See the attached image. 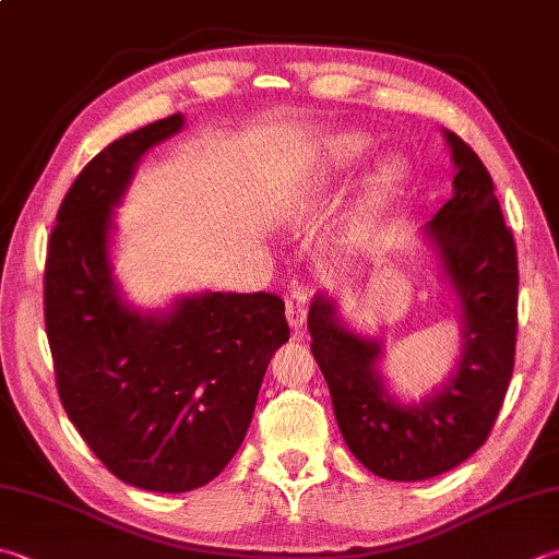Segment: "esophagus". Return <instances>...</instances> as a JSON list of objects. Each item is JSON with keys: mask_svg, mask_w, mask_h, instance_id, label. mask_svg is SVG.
I'll use <instances>...</instances> for the list:
<instances>
[{"mask_svg": "<svg viewBox=\"0 0 559 559\" xmlns=\"http://www.w3.org/2000/svg\"><path fill=\"white\" fill-rule=\"evenodd\" d=\"M308 302H310V290L308 288H295L286 302V317L293 330H300L308 320Z\"/></svg>", "mask_w": 559, "mask_h": 559, "instance_id": "esophagus-1", "label": "esophagus"}]
</instances>
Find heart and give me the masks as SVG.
Returning a JSON list of instances; mask_svg holds the SVG:
<instances>
[{
  "mask_svg": "<svg viewBox=\"0 0 559 559\" xmlns=\"http://www.w3.org/2000/svg\"><path fill=\"white\" fill-rule=\"evenodd\" d=\"M373 142L364 133H342L332 142V162L336 167H352L360 157L368 155V150ZM404 174V164L400 157H382L373 171L368 174L366 179V191H364V203L376 207L390 199V193L397 189V183Z\"/></svg>",
  "mask_w": 559,
  "mask_h": 559,
  "instance_id": "b5f03b06",
  "label": "heart"
}]
</instances>
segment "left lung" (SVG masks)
I'll return each instance as SVG.
<instances>
[{
	"label": "left lung",
	"instance_id": "8db88e82",
	"mask_svg": "<svg viewBox=\"0 0 559 559\" xmlns=\"http://www.w3.org/2000/svg\"><path fill=\"white\" fill-rule=\"evenodd\" d=\"M443 135L457 174L453 195L424 225V237L461 310L463 352L451 378L404 404L380 373V338L348 330L330 293H317L308 314L312 356L348 451L395 483L443 475L487 441L516 356V245L483 159L451 130Z\"/></svg>",
	"mask_w": 559,
	"mask_h": 559
}]
</instances>
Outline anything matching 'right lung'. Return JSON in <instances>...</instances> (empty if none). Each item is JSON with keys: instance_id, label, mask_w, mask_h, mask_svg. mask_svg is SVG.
<instances>
[{"instance_id": "add662e5", "label": "right lung", "mask_w": 559, "mask_h": 559, "mask_svg": "<svg viewBox=\"0 0 559 559\" xmlns=\"http://www.w3.org/2000/svg\"><path fill=\"white\" fill-rule=\"evenodd\" d=\"M183 128L155 120L114 140L70 186L46 259V332L64 412L126 485L191 491L242 445L271 356L288 342L271 293H195L140 312L114 278V207L145 152Z\"/></svg>"}]
</instances>
